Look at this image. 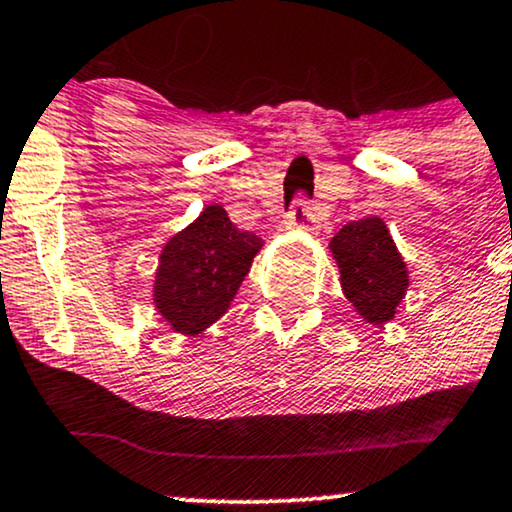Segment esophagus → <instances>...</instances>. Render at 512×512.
I'll return each mask as SVG.
<instances>
[{
  "mask_svg": "<svg viewBox=\"0 0 512 512\" xmlns=\"http://www.w3.org/2000/svg\"><path fill=\"white\" fill-rule=\"evenodd\" d=\"M287 225L292 230H302V232H316L318 230V220L316 215L311 213V208L306 206L304 201H297L290 210V218H287Z\"/></svg>",
  "mask_w": 512,
  "mask_h": 512,
  "instance_id": "esophagus-1",
  "label": "esophagus"
}]
</instances>
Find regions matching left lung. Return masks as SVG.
Here are the masks:
<instances>
[{"label":"left lung","instance_id":"8db88e82","mask_svg":"<svg viewBox=\"0 0 512 512\" xmlns=\"http://www.w3.org/2000/svg\"><path fill=\"white\" fill-rule=\"evenodd\" d=\"M328 249L352 309L369 326L383 328L393 321L410 287V270L386 222L376 215L350 222L330 239Z\"/></svg>","mask_w":512,"mask_h":512}]
</instances>
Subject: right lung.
Listing matches in <instances>:
<instances>
[{"label":"right lung","instance_id":"obj_1","mask_svg":"<svg viewBox=\"0 0 512 512\" xmlns=\"http://www.w3.org/2000/svg\"><path fill=\"white\" fill-rule=\"evenodd\" d=\"M263 242L239 232L227 210L213 203L167 239L153 280V304L167 326L196 338L227 314Z\"/></svg>","mask_w":512,"mask_h":512}]
</instances>
